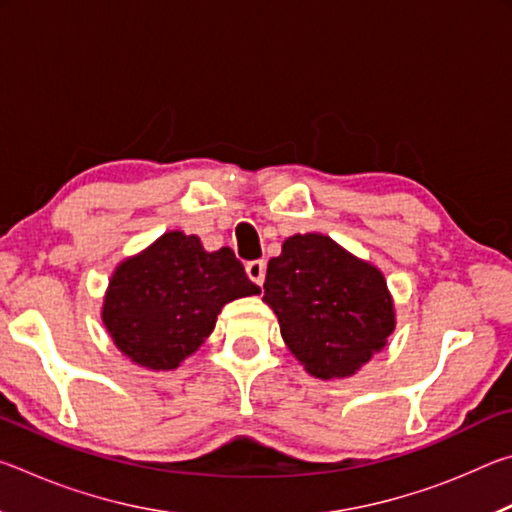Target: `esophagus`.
Wrapping results in <instances>:
<instances>
[{
  "label": "esophagus",
  "mask_w": 512,
  "mask_h": 512,
  "mask_svg": "<svg viewBox=\"0 0 512 512\" xmlns=\"http://www.w3.org/2000/svg\"><path fill=\"white\" fill-rule=\"evenodd\" d=\"M246 275L253 280L257 287H262L266 280V262L264 259H253V262L246 264Z\"/></svg>",
  "instance_id": "1"
}]
</instances>
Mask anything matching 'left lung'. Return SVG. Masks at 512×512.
Listing matches in <instances>:
<instances>
[{"label":"left lung","mask_w":512,"mask_h":512,"mask_svg":"<svg viewBox=\"0 0 512 512\" xmlns=\"http://www.w3.org/2000/svg\"><path fill=\"white\" fill-rule=\"evenodd\" d=\"M264 300L309 375L350 377L395 327L384 275L323 235H296L266 268Z\"/></svg>","instance_id":"left-lung-1"}]
</instances>
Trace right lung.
<instances>
[{"instance_id":"add662e5","label":"right lung","mask_w":512,"mask_h":512,"mask_svg":"<svg viewBox=\"0 0 512 512\" xmlns=\"http://www.w3.org/2000/svg\"><path fill=\"white\" fill-rule=\"evenodd\" d=\"M230 248L207 253L201 239L167 232L112 275L103 323L117 348L151 370H171L201 348L225 302L255 296Z\"/></svg>"}]
</instances>
